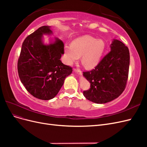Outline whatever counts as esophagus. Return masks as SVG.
Segmentation results:
<instances>
[{
	"mask_svg": "<svg viewBox=\"0 0 147 147\" xmlns=\"http://www.w3.org/2000/svg\"><path fill=\"white\" fill-rule=\"evenodd\" d=\"M74 71H75V72H76V73H77V74H78L80 75H82V72H81V70H80V69H74Z\"/></svg>",
	"mask_w": 147,
	"mask_h": 147,
	"instance_id": "obj_1",
	"label": "esophagus"
}]
</instances>
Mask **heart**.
<instances>
[{"label":"heart","mask_w":147,"mask_h":147,"mask_svg":"<svg viewBox=\"0 0 147 147\" xmlns=\"http://www.w3.org/2000/svg\"><path fill=\"white\" fill-rule=\"evenodd\" d=\"M106 45L102 39H97L90 35L78 37L64 47L67 63L72 64L81 56L82 64L87 69H93L101 60L105 50Z\"/></svg>","instance_id":"1"}]
</instances>
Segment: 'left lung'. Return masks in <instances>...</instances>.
Returning <instances> with one entry per match:
<instances>
[{
  "label": "left lung",
  "mask_w": 147,
  "mask_h": 147,
  "mask_svg": "<svg viewBox=\"0 0 147 147\" xmlns=\"http://www.w3.org/2000/svg\"><path fill=\"white\" fill-rule=\"evenodd\" d=\"M110 51L94 69L83 72L91 83L90 90L83 91L87 99L96 104H105L117 99L125 89L128 78L130 56L128 48L113 39Z\"/></svg>",
  "instance_id": "1"
}]
</instances>
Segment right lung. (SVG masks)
Returning <instances> with one entry per match:
<instances>
[{
    "label": "right lung",
    "mask_w": 147,
    "mask_h": 147,
    "mask_svg": "<svg viewBox=\"0 0 147 147\" xmlns=\"http://www.w3.org/2000/svg\"><path fill=\"white\" fill-rule=\"evenodd\" d=\"M53 34L50 26L38 28L24 40L18 62L21 83L31 95L42 100L51 99L57 94L72 69L60 60L64 43L57 38L45 44L43 35Z\"/></svg>",
    "instance_id": "add662e5"
}]
</instances>
